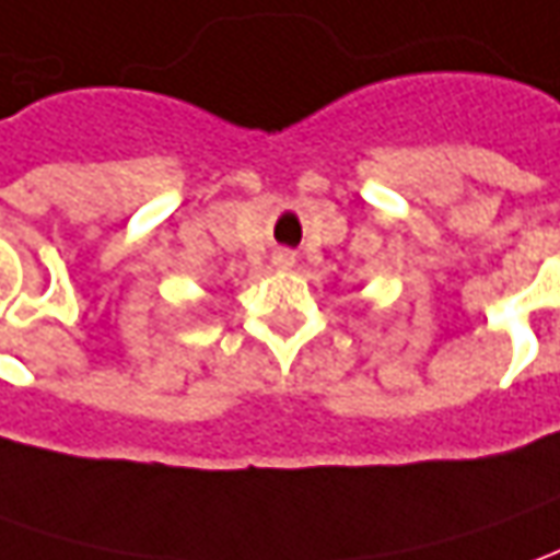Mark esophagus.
<instances>
[{
  "mask_svg": "<svg viewBox=\"0 0 560 560\" xmlns=\"http://www.w3.org/2000/svg\"><path fill=\"white\" fill-rule=\"evenodd\" d=\"M294 264H296L294 250H276V254H272V266H276V269H291Z\"/></svg>",
  "mask_w": 560,
  "mask_h": 560,
  "instance_id": "1",
  "label": "esophagus"
}]
</instances>
